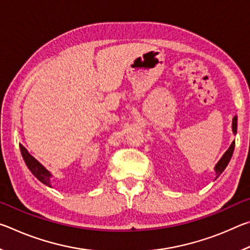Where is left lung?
I'll list each match as a JSON object with an SVG mask.
<instances>
[{"label":"left lung","instance_id":"1","mask_svg":"<svg viewBox=\"0 0 250 250\" xmlns=\"http://www.w3.org/2000/svg\"><path fill=\"white\" fill-rule=\"evenodd\" d=\"M231 130H232V133H234V134L237 133V116H235L234 118H232ZM234 149H235V140L231 142L230 146L228 147V150L225 152V153L223 154L221 160H219L216 166H215L214 171H215V174H216V177H215V180H216L217 177L222 174L223 171L226 168L227 164L229 163V161L231 159V155H232V152H234Z\"/></svg>","mask_w":250,"mask_h":250}]
</instances>
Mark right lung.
Returning a JSON list of instances; mask_svg holds the SVG:
<instances>
[{"label": "right lung", "instance_id": "right-lung-1", "mask_svg": "<svg viewBox=\"0 0 250 250\" xmlns=\"http://www.w3.org/2000/svg\"><path fill=\"white\" fill-rule=\"evenodd\" d=\"M21 153H22L23 159L25 161V164H26L28 170L32 172V174L36 177L37 180L41 181L42 183L45 184L48 188H53L52 182H50V177H52V173H50L47 168L37 161L33 155L29 154V152L26 150V147L20 145Z\"/></svg>", "mask_w": 250, "mask_h": 250}]
</instances>
